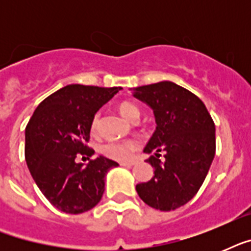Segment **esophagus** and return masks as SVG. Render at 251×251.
<instances>
[{"mask_svg":"<svg viewBox=\"0 0 251 251\" xmlns=\"http://www.w3.org/2000/svg\"><path fill=\"white\" fill-rule=\"evenodd\" d=\"M134 164H135V161H122V163H120L121 167H127V168L133 167Z\"/></svg>","mask_w":251,"mask_h":251,"instance_id":"34e87169","label":"esophagus"}]
</instances>
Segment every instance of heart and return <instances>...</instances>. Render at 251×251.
I'll return each mask as SVG.
<instances>
[{
	"instance_id": "obj_1",
	"label": "heart",
	"mask_w": 251,
	"mask_h": 251,
	"mask_svg": "<svg viewBox=\"0 0 251 251\" xmlns=\"http://www.w3.org/2000/svg\"><path fill=\"white\" fill-rule=\"evenodd\" d=\"M118 110L122 117L130 122H137L141 117V112L135 104L130 101H122L118 104ZM100 126V114L96 113L91 121V133L98 134ZM138 143L134 141H121V142H106L100 147V152L109 159L117 161H127L133 159L134 152L137 151Z\"/></svg>"
}]
</instances>
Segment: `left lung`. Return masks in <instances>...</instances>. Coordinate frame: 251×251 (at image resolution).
Here are the masks:
<instances>
[{
  "mask_svg": "<svg viewBox=\"0 0 251 251\" xmlns=\"http://www.w3.org/2000/svg\"><path fill=\"white\" fill-rule=\"evenodd\" d=\"M133 95L152 108L157 125L143 150L155 152L146 160L155 176L135 189L150 207L176 210L198 193L206 178L216 151L215 124L202 100L173 82L137 87Z\"/></svg>",
  "mask_w": 251,
  "mask_h": 251,
  "instance_id": "left-lung-1",
  "label": "left lung"
}]
</instances>
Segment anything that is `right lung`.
Instances as JSON below:
<instances>
[{
  "instance_id": "right-lung-1",
  "label": "right lung",
  "mask_w": 251,
  "mask_h": 251,
  "mask_svg": "<svg viewBox=\"0 0 251 251\" xmlns=\"http://www.w3.org/2000/svg\"><path fill=\"white\" fill-rule=\"evenodd\" d=\"M120 90L69 84L43 100L25 126L27 167L45 198L62 212L94 208L106 172L118 165L104 156L91 159L95 151L87 143L95 113ZM80 156L89 159L87 165L76 161Z\"/></svg>"
}]
</instances>
